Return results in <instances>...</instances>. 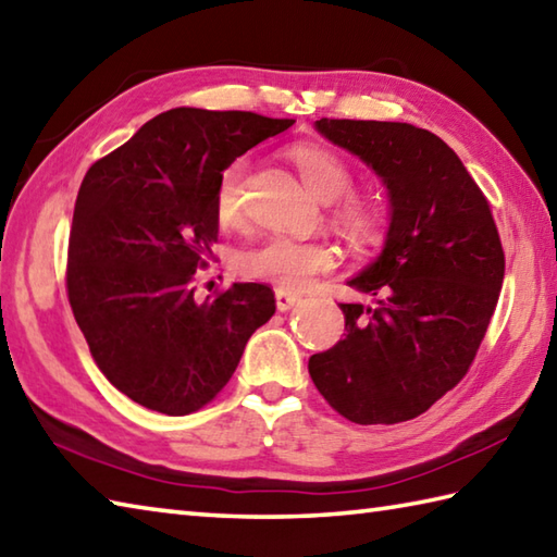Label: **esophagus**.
Here are the masks:
<instances>
[{
  "label": "esophagus",
  "instance_id": "obj_1",
  "mask_svg": "<svg viewBox=\"0 0 557 557\" xmlns=\"http://www.w3.org/2000/svg\"><path fill=\"white\" fill-rule=\"evenodd\" d=\"M275 299H277V309L280 311H289L299 304V294L287 292V289H275Z\"/></svg>",
  "mask_w": 557,
  "mask_h": 557
}]
</instances>
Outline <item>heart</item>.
<instances>
[{"label":"heart","instance_id":"1","mask_svg":"<svg viewBox=\"0 0 557 557\" xmlns=\"http://www.w3.org/2000/svg\"><path fill=\"white\" fill-rule=\"evenodd\" d=\"M292 161L297 163L304 185L321 202H337L350 195L352 173L333 151L315 145H299L292 149ZM244 169V161H234L216 183L214 214L222 226H232L242 220ZM343 220L355 228H362L367 222L364 212L355 205L343 207ZM333 265L335 256L325 244L299 242V238L280 234L263 238L238 256V268L244 275L272 282L285 289H304L315 275L329 272Z\"/></svg>","mask_w":557,"mask_h":557}]
</instances>
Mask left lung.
I'll return each mask as SVG.
<instances>
[{
	"label": "left lung",
	"instance_id": "1",
	"mask_svg": "<svg viewBox=\"0 0 557 557\" xmlns=\"http://www.w3.org/2000/svg\"><path fill=\"white\" fill-rule=\"evenodd\" d=\"M364 161L388 198L381 253L341 304L345 337L309 359L315 388L357 424L418 418L471 367L505 280V253L485 195L444 139L410 123L315 120Z\"/></svg>",
	"mask_w": 557,
	"mask_h": 557
}]
</instances>
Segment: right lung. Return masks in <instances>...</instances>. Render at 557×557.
I'll list each match as a JSON object with an SVG mask.
<instances>
[{"instance_id":"add662e5","label":"right lung","mask_w":557,"mask_h":557,"mask_svg":"<svg viewBox=\"0 0 557 557\" xmlns=\"http://www.w3.org/2000/svg\"><path fill=\"white\" fill-rule=\"evenodd\" d=\"M294 120L171 108L86 171L76 195L67 294L96 367L139 406L200 410L226 386L275 294L234 282L195 297L212 258L222 171Z\"/></svg>"}]
</instances>
